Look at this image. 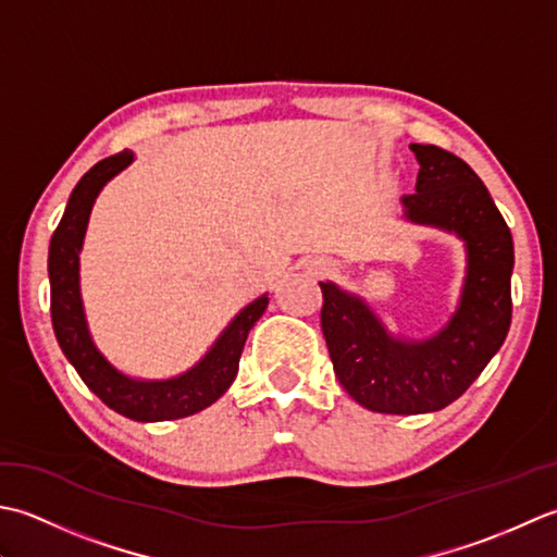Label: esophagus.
<instances>
[{
	"mask_svg": "<svg viewBox=\"0 0 557 557\" xmlns=\"http://www.w3.org/2000/svg\"><path fill=\"white\" fill-rule=\"evenodd\" d=\"M300 269L305 271V274L317 276V274H329V271H334L336 264L326 257H308V259H302V262H300Z\"/></svg>",
	"mask_w": 557,
	"mask_h": 557,
	"instance_id": "esophagus-1",
	"label": "esophagus"
}]
</instances>
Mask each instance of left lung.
<instances>
[{
    "mask_svg": "<svg viewBox=\"0 0 557 557\" xmlns=\"http://www.w3.org/2000/svg\"><path fill=\"white\" fill-rule=\"evenodd\" d=\"M421 170L406 195L411 223L454 233L467 247V276L449 322L408 342L387 332L358 295L322 281V332L342 387L368 411L413 416L449 406L500 350L512 322L515 245L481 177L440 146L411 144Z\"/></svg>",
    "mask_w": 557,
    "mask_h": 557,
    "instance_id": "left-lung-1",
    "label": "left lung"
}]
</instances>
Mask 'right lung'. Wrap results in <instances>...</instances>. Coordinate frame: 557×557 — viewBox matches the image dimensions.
Wrapping results in <instances>:
<instances>
[{
    "instance_id": "right-lung-1",
    "label": "right lung",
    "mask_w": 557,
    "mask_h": 557,
    "mask_svg": "<svg viewBox=\"0 0 557 557\" xmlns=\"http://www.w3.org/2000/svg\"><path fill=\"white\" fill-rule=\"evenodd\" d=\"M132 161L134 153L122 151L96 163L78 180L70 201H66L62 221L52 233L48 255L52 329L57 344L78 372V377L112 411L139 423L175 421V418L203 411L231 387L237 366H240L249 329L264 314L269 295H259L257 300L245 305L197 366H191L177 377L136 380L110 366L88 332L82 286H78V255H82L96 197Z\"/></svg>"
}]
</instances>
